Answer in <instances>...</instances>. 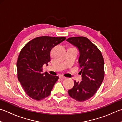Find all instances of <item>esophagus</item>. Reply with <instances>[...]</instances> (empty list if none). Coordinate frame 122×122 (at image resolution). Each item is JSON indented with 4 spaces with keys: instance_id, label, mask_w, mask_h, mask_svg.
<instances>
[{
    "instance_id": "obj_1",
    "label": "esophagus",
    "mask_w": 122,
    "mask_h": 122,
    "mask_svg": "<svg viewBox=\"0 0 122 122\" xmlns=\"http://www.w3.org/2000/svg\"><path fill=\"white\" fill-rule=\"evenodd\" d=\"M59 78H60V79H66V77H64L63 76H60Z\"/></svg>"
}]
</instances>
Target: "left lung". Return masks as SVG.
<instances>
[{"mask_svg":"<svg viewBox=\"0 0 122 122\" xmlns=\"http://www.w3.org/2000/svg\"><path fill=\"white\" fill-rule=\"evenodd\" d=\"M67 41L78 48V62L81 68L82 80L74 81V86L68 94L78 101H84L96 94L105 76L104 60L100 51L88 38L84 37H70Z\"/></svg>","mask_w":122,"mask_h":122,"instance_id":"left-lung-1","label":"left lung"}]
</instances>
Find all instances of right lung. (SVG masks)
Masks as SVG:
<instances>
[{"instance_id":"right-lung-1","label":"right lung","mask_w":122,"mask_h":122,"mask_svg":"<svg viewBox=\"0 0 122 122\" xmlns=\"http://www.w3.org/2000/svg\"><path fill=\"white\" fill-rule=\"evenodd\" d=\"M65 37L42 36L26 44L20 53L17 61V78L29 97L41 100L50 96L59 77L47 72L43 74V66L51 60L50 52Z\"/></svg>"}]
</instances>
